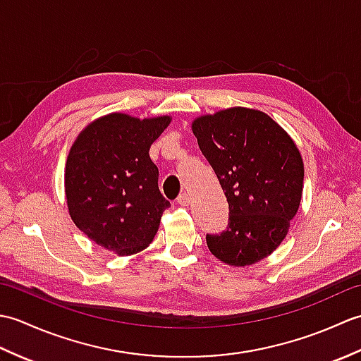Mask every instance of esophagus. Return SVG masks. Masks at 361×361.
Returning a JSON list of instances; mask_svg holds the SVG:
<instances>
[{"instance_id": "34e87169", "label": "esophagus", "mask_w": 361, "mask_h": 361, "mask_svg": "<svg viewBox=\"0 0 361 361\" xmlns=\"http://www.w3.org/2000/svg\"><path fill=\"white\" fill-rule=\"evenodd\" d=\"M176 202H178V204H181V206H189V203H190V197H189V194L183 192L178 198H176Z\"/></svg>"}]
</instances>
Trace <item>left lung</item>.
I'll return each instance as SVG.
<instances>
[{"label": "left lung", "mask_w": 361, "mask_h": 361, "mask_svg": "<svg viewBox=\"0 0 361 361\" xmlns=\"http://www.w3.org/2000/svg\"><path fill=\"white\" fill-rule=\"evenodd\" d=\"M192 132L229 204L228 228L206 235L209 251L233 267L270 256L301 204L304 163L295 141L267 113L243 106L197 118Z\"/></svg>", "instance_id": "obj_1"}]
</instances>
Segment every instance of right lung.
<instances>
[{
  "label": "right lung",
  "instance_id": "1",
  "mask_svg": "<svg viewBox=\"0 0 361 361\" xmlns=\"http://www.w3.org/2000/svg\"><path fill=\"white\" fill-rule=\"evenodd\" d=\"M171 121L105 114L82 130L68 153L70 216L88 239L119 256L147 248L171 206L159 192L158 167L149 157Z\"/></svg>",
  "mask_w": 361,
  "mask_h": 361
}]
</instances>
